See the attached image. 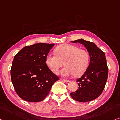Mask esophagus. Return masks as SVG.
<instances>
[{
    "instance_id": "1",
    "label": "esophagus",
    "mask_w": 120,
    "mask_h": 120,
    "mask_svg": "<svg viewBox=\"0 0 120 120\" xmlns=\"http://www.w3.org/2000/svg\"><path fill=\"white\" fill-rule=\"evenodd\" d=\"M61 80L62 81H64V82H69V80H65V79H61Z\"/></svg>"
}]
</instances>
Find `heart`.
I'll return each instance as SVG.
<instances>
[{
  "label": "heart",
  "mask_w": 120,
  "mask_h": 120,
  "mask_svg": "<svg viewBox=\"0 0 120 120\" xmlns=\"http://www.w3.org/2000/svg\"><path fill=\"white\" fill-rule=\"evenodd\" d=\"M55 51L56 54L49 53L46 59V64L54 73L58 72L63 62L66 67L61 71V74L64 76H80L88 67L89 54L86 50L65 44L58 46Z\"/></svg>",
  "instance_id": "heart-1"
}]
</instances>
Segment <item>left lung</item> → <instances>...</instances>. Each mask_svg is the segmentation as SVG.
<instances>
[{"instance_id":"8db88e82","label":"left lung","mask_w":120,"mask_h":120,"mask_svg":"<svg viewBox=\"0 0 120 120\" xmlns=\"http://www.w3.org/2000/svg\"><path fill=\"white\" fill-rule=\"evenodd\" d=\"M72 42L85 46L90 56V63L83 75L76 80L78 89L70 95L74 100L80 102L92 101L102 94L107 82L108 68L106 55L92 42L82 39Z\"/></svg>"}]
</instances>
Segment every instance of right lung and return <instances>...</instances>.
I'll list each match as a JSON object with an SVG mask.
<instances>
[{"mask_svg":"<svg viewBox=\"0 0 120 120\" xmlns=\"http://www.w3.org/2000/svg\"><path fill=\"white\" fill-rule=\"evenodd\" d=\"M54 44L38 43L27 46L14 57L11 77L19 97L30 102H40L49 94L52 85L59 80L46 64Z\"/></svg>","mask_w":120,"mask_h":120,"instance_id":"obj_1","label":"right lung"}]
</instances>
